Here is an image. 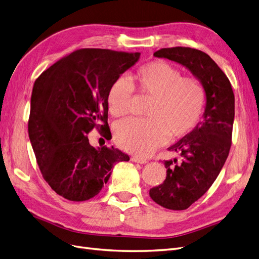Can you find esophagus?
Segmentation results:
<instances>
[{"label": "esophagus", "mask_w": 259, "mask_h": 259, "mask_svg": "<svg viewBox=\"0 0 259 259\" xmlns=\"http://www.w3.org/2000/svg\"><path fill=\"white\" fill-rule=\"evenodd\" d=\"M133 162H135V163H139V164H146L147 163V160H145V159H140V158H138V156H133V158L131 159Z\"/></svg>", "instance_id": "obj_1"}]
</instances>
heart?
I'll list each match as a JSON object with an SVG mask.
<instances>
[{
	"label": "heart",
	"mask_w": 259,
	"mask_h": 259,
	"mask_svg": "<svg viewBox=\"0 0 259 259\" xmlns=\"http://www.w3.org/2000/svg\"><path fill=\"white\" fill-rule=\"evenodd\" d=\"M137 90L151 96L145 110L148 117L128 119L114 127L116 145L125 151L147 155L169 137L177 139L190 133L201 119L205 105V90L192 76H182L178 68L156 59L139 67L134 74ZM134 84L119 76L108 91L109 112L122 117L130 112Z\"/></svg>",
	"instance_id": "obj_1"
}]
</instances>
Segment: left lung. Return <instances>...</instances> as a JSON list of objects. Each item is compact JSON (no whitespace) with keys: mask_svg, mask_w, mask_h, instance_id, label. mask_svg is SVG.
<instances>
[{"mask_svg":"<svg viewBox=\"0 0 259 259\" xmlns=\"http://www.w3.org/2000/svg\"><path fill=\"white\" fill-rule=\"evenodd\" d=\"M155 57L186 67L205 90L203 120L192 132L168 148L182 160L164 162L166 178L149 191L159 205L175 210L198 201L221 173L231 147L234 95L230 81L207 54L190 48L156 51Z\"/></svg>","mask_w":259,"mask_h":259,"instance_id":"left-lung-1","label":"left lung"}]
</instances>
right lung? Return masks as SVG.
<instances>
[{"label": "right lung", "instance_id": "1", "mask_svg": "<svg viewBox=\"0 0 259 259\" xmlns=\"http://www.w3.org/2000/svg\"><path fill=\"white\" fill-rule=\"evenodd\" d=\"M140 53L77 50L37 77L31 96L28 132L38 167L52 189L81 202L97 195L116 163L130 156L119 149L95 148L88 134L111 135L107 95L112 82Z\"/></svg>", "mask_w": 259, "mask_h": 259}]
</instances>
